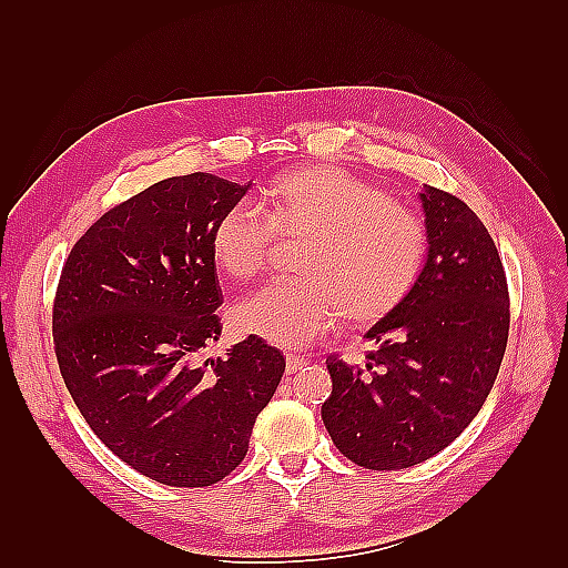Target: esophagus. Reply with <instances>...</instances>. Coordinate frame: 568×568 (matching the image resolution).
I'll use <instances>...</instances> for the list:
<instances>
[{"label": "esophagus", "mask_w": 568, "mask_h": 568, "mask_svg": "<svg viewBox=\"0 0 568 568\" xmlns=\"http://www.w3.org/2000/svg\"><path fill=\"white\" fill-rule=\"evenodd\" d=\"M307 364H310V358H305V356H297V354H287V356H285V371H287V373L303 371Z\"/></svg>", "instance_id": "esophagus-1"}]
</instances>
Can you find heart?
Here are the masks:
<instances>
[{
  "instance_id": "heart-1",
  "label": "heart",
  "mask_w": 568,
  "mask_h": 568,
  "mask_svg": "<svg viewBox=\"0 0 568 568\" xmlns=\"http://www.w3.org/2000/svg\"><path fill=\"white\" fill-rule=\"evenodd\" d=\"M262 222L244 204L226 210L210 248L220 271L251 281L275 239H305L295 258L303 281L275 283L241 300L234 327L275 346H305L344 317L376 324L400 307L427 258V226L383 190L332 165L277 175L263 192Z\"/></svg>"
}]
</instances>
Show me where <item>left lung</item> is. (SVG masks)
Wrapping results in <instances>:
<instances>
[{"mask_svg":"<svg viewBox=\"0 0 568 568\" xmlns=\"http://www.w3.org/2000/svg\"><path fill=\"white\" fill-rule=\"evenodd\" d=\"M419 200L429 248L413 293L368 329L366 364L327 358L324 427L371 470L409 468L449 446L484 407L508 346V277L488 229L439 187Z\"/></svg>","mask_w":568,"mask_h":568,"instance_id":"8db88e82","label":"left lung"}]
</instances>
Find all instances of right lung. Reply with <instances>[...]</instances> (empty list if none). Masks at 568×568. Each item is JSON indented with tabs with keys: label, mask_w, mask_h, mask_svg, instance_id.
<instances>
[{
	"label": "right lung",
	"mask_w": 568,
	"mask_h": 568,
	"mask_svg": "<svg viewBox=\"0 0 568 568\" xmlns=\"http://www.w3.org/2000/svg\"><path fill=\"white\" fill-rule=\"evenodd\" d=\"M248 185L168 178L104 212L60 273L53 344L65 388L106 449L139 474L202 488L244 462L285 358L256 336L222 358L210 239Z\"/></svg>",
	"instance_id": "1"
}]
</instances>
